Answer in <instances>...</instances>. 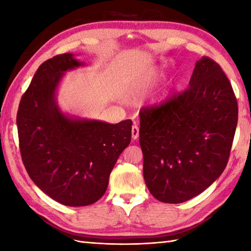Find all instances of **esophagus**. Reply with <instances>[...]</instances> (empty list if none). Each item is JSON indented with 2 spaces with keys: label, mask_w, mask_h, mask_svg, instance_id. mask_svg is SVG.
I'll return each instance as SVG.
<instances>
[{
  "label": "esophagus",
  "mask_w": 251,
  "mask_h": 251,
  "mask_svg": "<svg viewBox=\"0 0 251 251\" xmlns=\"http://www.w3.org/2000/svg\"><path fill=\"white\" fill-rule=\"evenodd\" d=\"M139 136V128L137 125H133V127H131V137H133L134 139H137Z\"/></svg>",
  "instance_id": "obj_1"
}]
</instances>
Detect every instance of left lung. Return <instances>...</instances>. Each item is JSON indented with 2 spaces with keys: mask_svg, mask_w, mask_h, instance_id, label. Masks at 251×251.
Instances as JSON below:
<instances>
[{
  "mask_svg": "<svg viewBox=\"0 0 251 251\" xmlns=\"http://www.w3.org/2000/svg\"><path fill=\"white\" fill-rule=\"evenodd\" d=\"M144 179L157 201L202 193L226 168L238 122L231 84L218 63H196L189 87L139 113Z\"/></svg>",
  "mask_w": 251,
  "mask_h": 251,
  "instance_id": "1",
  "label": "left lung"
}]
</instances>
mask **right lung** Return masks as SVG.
Returning <instances> with one entry per match:
<instances>
[{"label":"right lung","mask_w":251,"mask_h":251,"mask_svg":"<svg viewBox=\"0 0 251 251\" xmlns=\"http://www.w3.org/2000/svg\"><path fill=\"white\" fill-rule=\"evenodd\" d=\"M84 65L71 53L45 61L20 101V151L39 188L65 206L96 202L105 194L110 172L131 138L130 120L118 124L69 117L55 93L64 72Z\"/></svg>","instance_id":"add662e5"}]
</instances>
